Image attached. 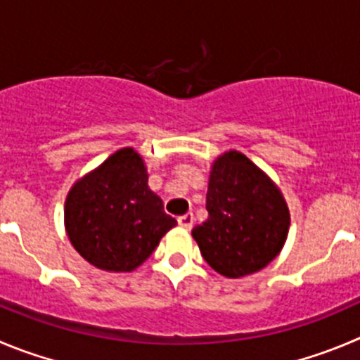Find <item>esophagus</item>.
I'll list each match as a JSON object with an SVG mask.
<instances>
[{
	"instance_id": "1",
	"label": "esophagus",
	"mask_w": 360,
	"mask_h": 360,
	"mask_svg": "<svg viewBox=\"0 0 360 360\" xmlns=\"http://www.w3.org/2000/svg\"><path fill=\"white\" fill-rule=\"evenodd\" d=\"M177 221H179V226L183 227V229H191V227H193V213L181 214V217L177 218Z\"/></svg>"
}]
</instances>
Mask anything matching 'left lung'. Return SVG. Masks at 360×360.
Segmentation results:
<instances>
[{
	"instance_id": "1",
	"label": "left lung",
	"mask_w": 360,
	"mask_h": 360,
	"mask_svg": "<svg viewBox=\"0 0 360 360\" xmlns=\"http://www.w3.org/2000/svg\"><path fill=\"white\" fill-rule=\"evenodd\" d=\"M206 221L191 229L200 254L226 277L259 271L286 241L290 211L275 184L241 153L231 150L213 165Z\"/></svg>"
}]
</instances>
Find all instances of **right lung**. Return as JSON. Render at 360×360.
Returning <instances> with one entry per match:
<instances>
[{"label": "right lung", "mask_w": 360, "mask_h": 360, "mask_svg": "<svg viewBox=\"0 0 360 360\" xmlns=\"http://www.w3.org/2000/svg\"><path fill=\"white\" fill-rule=\"evenodd\" d=\"M176 224L147 186L143 161L133 149L112 154L74 184L65 202L70 243L101 270H134Z\"/></svg>", "instance_id": "add662e5"}]
</instances>
